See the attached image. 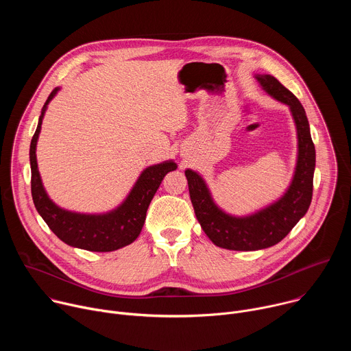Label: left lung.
Segmentation results:
<instances>
[{
    "label": "left lung",
    "instance_id": "obj_1",
    "mask_svg": "<svg viewBox=\"0 0 351 351\" xmlns=\"http://www.w3.org/2000/svg\"><path fill=\"white\" fill-rule=\"evenodd\" d=\"M256 79L269 95L290 108L295 123L298 156L294 176L286 193L278 202L253 215L232 217L214 203L202 176L191 169L184 172L191 204L203 230L215 245L236 252H253L279 243L306 215L313 198L315 147L306 111L297 97L276 77L256 75Z\"/></svg>",
    "mask_w": 351,
    "mask_h": 351
}]
</instances>
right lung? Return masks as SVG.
Wrapping results in <instances>:
<instances>
[{
	"label": "right lung",
	"instance_id": "right-lung-1",
	"mask_svg": "<svg viewBox=\"0 0 351 351\" xmlns=\"http://www.w3.org/2000/svg\"><path fill=\"white\" fill-rule=\"evenodd\" d=\"M58 90V87L54 88L48 95L30 143L32 197L34 207L48 228L64 243L72 247L88 250V252H114V250L122 248L137 239L145 221L147 208L162 179L168 172L175 171L178 167L173 161H167L145 168L125 202L118 208L107 214H77L60 208L49 199L43 187L36 160V145L41 122L48 103L54 98Z\"/></svg>",
	"mask_w": 351,
	"mask_h": 351
}]
</instances>
